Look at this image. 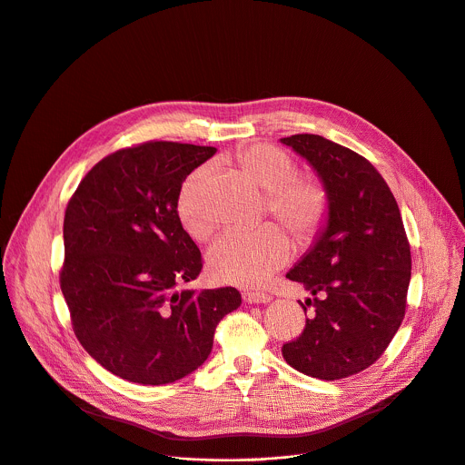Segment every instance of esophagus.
Returning <instances> with one entry per match:
<instances>
[{
  "label": "esophagus",
  "instance_id": "obj_1",
  "mask_svg": "<svg viewBox=\"0 0 465 465\" xmlns=\"http://www.w3.org/2000/svg\"><path fill=\"white\" fill-rule=\"evenodd\" d=\"M242 300L246 303H269L272 300V296L264 294V292H242Z\"/></svg>",
  "mask_w": 465,
  "mask_h": 465
}]
</instances>
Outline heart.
Returning <instances> with one entry per match:
<instances>
[{
  "instance_id": "b5f03b06",
  "label": "heart",
  "mask_w": 465,
  "mask_h": 465,
  "mask_svg": "<svg viewBox=\"0 0 465 465\" xmlns=\"http://www.w3.org/2000/svg\"><path fill=\"white\" fill-rule=\"evenodd\" d=\"M246 176L267 193V208L300 244L312 242L329 217V193L314 176H296L292 158L272 145L253 143L237 153ZM206 167L185 176L176 196V215L183 230L196 241L213 232V221L201 204ZM291 242L272 224L250 232L232 230L221 235L208 253L213 276L221 282L250 287L259 285L291 259Z\"/></svg>"
}]
</instances>
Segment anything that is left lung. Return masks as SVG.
I'll use <instances>...</instances> for the list:
<instances>
[{"label":"left lung","instance_id":"obj_1","mask_svg":"<svg viewBox=\"0 0 465 465\" xmlns=\"http://www.w3.org/2000/svg\"><path fill=\"white\" fill-rule=\"evenodd\" d=\"M282 143L305 158L329 193V217L287 272L312 296L303 333L283 344L294 370L337 381L371 366L400 329L411 283V244L400 206L361 154L316 134Z\"/></svg>","mask_w":465,"mask_h":465}]
</instances>
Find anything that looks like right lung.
<instances>
[{"label": "right lung", "instance_id": "obj_1", "mask_svg": "<svg viewBox=\"0 0 465 465\" xmlns=\"http://www.w3.org/2000/svg\"><path fill=\"white\" fill-rule=\"evenodd\" d=\"M217 153L149 142L103 158L64 217L60 289L83 348L138 384L174 382L203 366L215 327L241 305L233 287L176 291L203 255L176 215L185 176Z\"/></svg>", "mask_w": 465, "mask_h": 465}]
</instances>
